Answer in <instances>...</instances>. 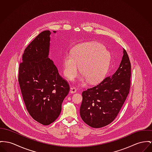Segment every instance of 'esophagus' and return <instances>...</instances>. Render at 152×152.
I'll use <instances>...</instances> for the list:
<instances>
[{"instance_id": "esophagus-1", "label": "esophagus", "mask_w": 152, "mask_h": 152, "mask_svg": "<svg viewBox=\"0 0 152 152\" xmlns=\"http://www.w3.org/2000/svg\"><path fill=\"white\" fill-rule=\"evenodd\" d=\"M77 92V89L74 87H71L70 88V93H75Z\"/></svg>"}]
</instances>
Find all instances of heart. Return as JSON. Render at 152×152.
<instances>
[{
    "mask_svg": "<svg viewBox=\"0 0 152 152\" xmlns=\"http://www.w3.org/2000/svg\"><path fill=\"white\" fill-rule=\"evenodd\" d=\"M111 60L110 53L103 46L95 42H85L77 45L63 59V72L70 81L77 75L80 66L82 75L79 81L88 80L95 83L101 80L106 74Z\"/></svg>",
    "mask_w": 152,
    "mask_h": 152,
    "instance_id": "heart-1",
    "label": "heart"
}]
</instances>
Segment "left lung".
Segmentation results:
<instances>
[{
    "label": "left lung",
    "mask_w": 152,
    "mask_h": 152,
    "mask_svg": "<svg viewBox=\"0 0 152 152\" xmlns=\"http://www.w3.org/2000/svg\"><path fill=\"white\" fill-rule=\"evenodd\" d=\"M119 67L111 77L82 92V119L93 128H101L116 118L130 88L131 64L124 49Z\"/></svg>",
    "instance_id": "8db88e82"
}]
</instances>
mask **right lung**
<instances>
[{"instance_id":"obj_1","label":"right lung","mask_w":152,"mask_h":152,"mask_svg":"<svg viewBox=\"0 0 152 152\" xmlns=\"http://www.w3.org/2000/svg\"><path fill=\"white\" fill-rule=\"evenodd\" d=\"M51 34L50 31H42L26 48L18 75L28 111L33 119L45 126L58 118L70 91L69 85L49 58Z\"/></svg>"}]
</instances>
